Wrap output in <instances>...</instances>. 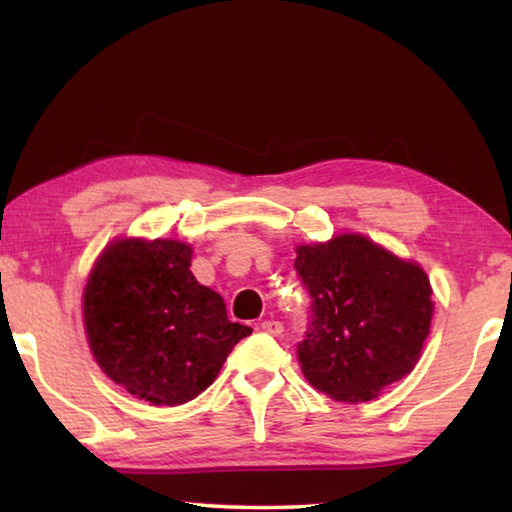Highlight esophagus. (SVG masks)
Returning <instances> with one entry per match:
<instances>
[{
    "label": "esophagus",
    "instance_id": "esophagus-1",
    "mask_svg": "<svg viewBox=\"0 0 512 512\" xmlns=\"http://www.w3.org/2000/svg\"><path fill=\"white\" fill-rule=\"evenodd\" d=\"M262 332L271 334V336H280L284 332V325L280 323V320H264L262 323Z\"/></svg>",
    "mask_w": 512,
    "mask_h": 512
}]
</instances>
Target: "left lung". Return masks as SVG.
I'll use <instances>...</instances> for the list:
<instances>
[{
  "label": "left lung",
  "mask_w": 512,
  "mask_h": 512,
  "mask_svg": "<svg viewBox=\"0 0 512 512\" xmlns=\"http://www.w3.org/2000/svg\"><path fill=\"white\" fill-rule=\"evenodd\" d=\"M296 253L293 266L311 298L296 348L309 384L339 402H368L409 375L433 316L422 268L361 235Z\"/></svg>",
  "instance_id": "obj_1"
}]
</instances>
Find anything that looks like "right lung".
<instances>
[{"label": "right lung", "mask_w": 512, "mask_h": 512, "mask_svg": "<svg viewBox=\"0 0 512 512\" xmlns=\"http://www.w3.org/2000/svg\"><path fill=\"white\" fill-rule=\"evenodd\" d=\"M192 248L173 239H121L94 264L85 332L101 370L151 404L201 395L253 329L232 323L219 293L189 271Z\"/></svg>", "instance_id": "obj_1"}]
</instances>
